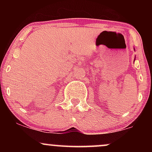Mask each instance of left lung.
<instances>
[{
	"label": "left lung",
	"mask_w": 152,
	"mask_h": 152,
	"mask_svg": "<svg viewBox=\"0 0 152 152\" xmlns=\"http://www.w3.org/2000/svg\"><path fill=\"white\" fill-rule=\"evenodd\" d=\"M134 50H135V49H134ZM134 60H135V58H134Z\"/></svg>",
	"instance_id": "obj_1"
}]
</instances>
